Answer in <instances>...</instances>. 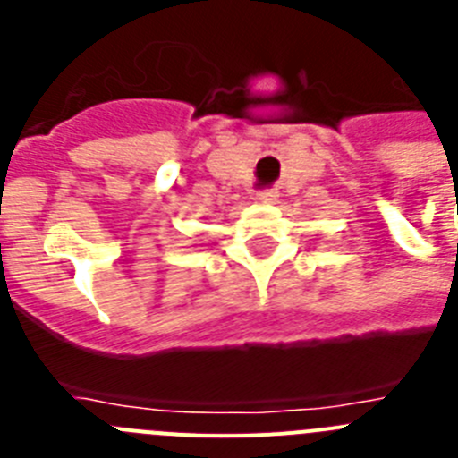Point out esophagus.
I'll return each instance as SVG.
<instances>
[{
  "label": "esophagus",
  "instance_id": "34e87169",
  "mask_svg": "<svg viewBox=\"0 0 458 458\" xmlns=\"http://www.w3.org/2000/svg\"><path fill=\"white\" fill-rule=\"evenodd\" d=\"M257 199L261 201V204H275V201H277V192H275V190H261V192L257 194Z\"/></svg>",
  "mask_w": 458,
  "mask_h": 458
}]
</instances>
